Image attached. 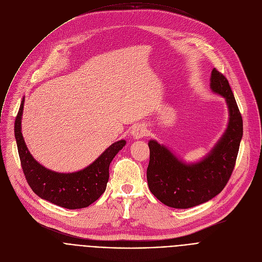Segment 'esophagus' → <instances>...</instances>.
Here are the masks:
<instances>
[{
    "mask_svg": "<svg viewBox=\"0 0 262 262\" xmlns=\"http://www.w3.org/2000/svg\"><path fill=\"white\" fill-rule=\"evenodd\" d=\"M132 135L136 138V139H140L142 137H145L147 135V129L144 125L142 124H137L133 127L132 130Z\"/></svg>",
    "mask_w": 262,
    "mask_h": 262,
    "instance_id": "34e87169",
    "label": "esophagus"
}]
</instances>
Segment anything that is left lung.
<instances>
[{"mask_svg":"<svg viewBox=\"0 0 262 262\" xmlns=\"http://www.w3.org/2000/svg\"><path fill=\"white\" fill-rule=\"evenodd\" d=\"M210 88L226 98L230 118L225 134L203 161L186 165L165 146L154 140L148 143L149 190L167 206L190 208L210 200L225 188L233 172L243 137L242 114L228 80L215 68L211 71Z\"/></svg>","mask_w":262,"mask_h":262,"instance_id":"8db88e82","label":"left lung"}]
</instances>
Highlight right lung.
<instances>
[{"label":"right lung","mask_w":262,"mask_h":262,"mask_svg":"<svg viewBox=\"0 0 262 262\" xmlns=\"http://www.w3.org/2000/svg\"><path fill=\"white\" fill-rule=\"evenodd\" d=\"M23 107L24 99L16 115L14 134L20 165L32 191L40 198L68 209L84 208L96 201L105 191L110 164L123 148L125 141L112 144L84 170L68 174L57 173L42 167L29 152L20 130Z\"/></svg>","instance_id":"add662e5"}]
</instances>
